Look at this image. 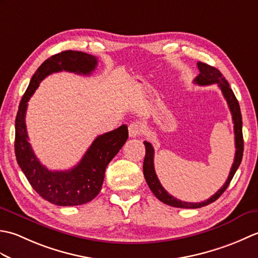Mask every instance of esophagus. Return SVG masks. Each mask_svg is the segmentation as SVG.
<instances>
[{"mask_svg": "<svg viewBox=\"0 0 258 258\" xmlns=\"http://www.w3.org/2000/svg\"><path fill=\"white\" fill-rule=\"evenodd\" d=\"M142 133V127L139 123H132L128 126V134L131 138H138Z\"/></svg>", "mask_w": 258, "mask_h": 258, "instance_id": "1", "label": "esophagus"}]
</instances>
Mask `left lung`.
<instances>
[{"label":"left lung","mask_w":258,"mask_h":258,"mask_svg":"<svg viewBox=\"0 0 258 258\" xmlns=\"http://www.w3.org/2000/svg\"><path fill=\"white\" fill-rule=\"evenodd\" d=\"M197 68L200 70V74L195 78L194 83L201 86L217 84L218 87L221 89L224 97H225V100L228 104L229 111H231L232 117H233L235 147H236V152H235L234 163L225 184H224L222 187L218 189L213 196H211L208 200L204 202H200V203H189V202H184V201L175 199L174 196L168 194L167 190H165V188L163 187L162 184L160 183V180L157 178V175L155 173V168H154V149H153V146L150 142L145 141L144 145H145L146 153H145V158L143 163V173L146 179V183L149 185L151 190L153 191V194H154L161 202H163L164 204H167L173 207H178V208H200V207L211 204L213 202H215L228 187L229 183H231L232 178L234 177L235 173L237 171L240 162H242L243 152H244V140H243V132H242V124H243L242 114H240V108H239L237 98L235 97L232 89L229 87L228 82L225 80V78H224L220 71H218L216 68L211 67V65L199 62L197 63Z\"/></svg>","instance_id":"left-lung-1"}]
</instances>
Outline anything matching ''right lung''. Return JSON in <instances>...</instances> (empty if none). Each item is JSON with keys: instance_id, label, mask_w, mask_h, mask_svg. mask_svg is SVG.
<instances>
[{"instance_id": "obj_1", "label": "right lung", "mask_w": 258, "mask_h": 258, "mask_svg": "<svg viewBox=\"0 0 258 258\" xmlns=\"http://www.w3.org/2000/svg\"><path fill=\"white\" fill-rule=\"evenodd\" d=\"M97 58L79 51H64L48 57L32 76L22 97L15 118V156L22 172L36 193L58 206H76L95 199L102 188L108 163L122 149L128 138L127 126L98 135L78 165L68 171H50L37 160L27 136L25 114L27 102L47 75L56 72L90 75Z\"/></svg>"}]
</instances>
